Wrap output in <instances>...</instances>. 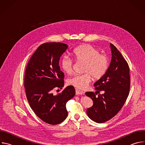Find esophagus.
<instances>
[{
    "label": "esophagus",
    "instance_id": "esophagus-1",
    "mask_svg": "<svg viewBox=\"0 0 145 145\" xmlns=\"http://www.w3.org/2000/svg\"><path fill=\"white\" fill-rule=\"evenodd\" d=\"M84 92L80 91L77 89H76V95H84Z\"/></svg>",
    "mask_w": 145,
    "mask_h": 145
}]
</instances>
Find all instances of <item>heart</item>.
Instances as JSON below:
<instances>
[{
  "label": "heart",
  "mask_w": 145,
  "mask_h": 145,
  "mask_svg": "<svg viewBox=\"0 0 145 145\" xmlns=\"http://www.w3.org/2000/svg\"><path fill=\"white\" fill-rule=\"evenodd\" d=\"M76 61L84 63L83 72L81 74H76L70 77L68 84L79 89H85L92 80V76L99 79L106 73L109 65L108 57L100 54L99 50L90 45H84L75 48L72 52ZM61 67L63 71L71 74L73 72V61L67 55L61 61Z\"/></svg>",
  "instance_id": "b5f03b06"
}]
</instances>
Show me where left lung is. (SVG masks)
<instances>
[{"label": "left lung", "mask_w": 145, "mask_h": 145, "mask_svg": "<svg viewBox=\"0 0 145 145\" xmlns=\"http://www.w3.org/2000/svg\"><path fill=\"white\" fill-rule=\"evenodd\" d=\"M110 48L111 63L105 74L94 84L96 91L86 93L93 101V106L87 110V115L98 123L109 120L119 112L129 96L130 87L127 63L112 44ZM100 91H104V93L100 94Z\"/></svg>", "instance_id": "1"}]
</instances>
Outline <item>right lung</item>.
Returning <instances> with one entry per match:
<instances>
[{"label": "right lung", "mask_w": 145, "mask_h": 145, "mask_svg": "<svg viewBox=\"0 0 145 145\" xmlns=\"http://www.w3.org/2000/svg\"><path fill=\"white\" fill-rule=\"evenodd\" d=\"M68 46L60 42L40 45L27 64L24 85L26 97L34 113L50 125H58L68 116L66 103L75 95L72 86L53 95L54 88L64 86V74L60 71V57Z\"/></svg>", "instance_id": "1"}]
</instances>
